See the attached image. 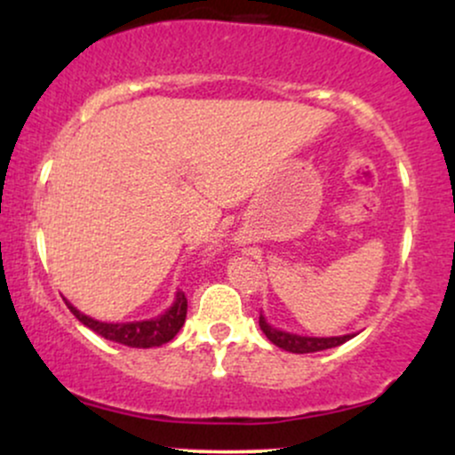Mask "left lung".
<instances>
[{
    "label": "left lung",
    "mask_w": 455,
    "mask_h": 455,
    "mask_svg": "<svg viewBox=\"0 0 455 455\" xmlns=\"http://www.w3.org/2000/svg\"><path fill=\"white\" fill-rule=\"evenodd\" d=\"M259 325L263 329L265 336L269 338V342H274L275 347L284 348L289 353H316L325 351V348L340 347L347 340H351L355 333H348V336H336V338H307V336H297V333H286L280 331V329L271 327L265 316H259Z\"/></svg>",
    "instance_id": "left-lung-1"
}]
</instances>
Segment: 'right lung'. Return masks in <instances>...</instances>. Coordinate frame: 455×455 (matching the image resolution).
<instances>
[{
	"label": "right lung",
	"instance_id": "1",
	"mask_svg": "<svg viewBox=\"0 0 455 455\" xmlns=\"http://www.w3.org/2000/svg\"><path fill=\"white\" fill-rule=\"evenodd\" d=\"M66 306L70 307V312L85 327H90L92 331H96L98 336L107 338V340L124 344V347L132 348H151V347H162V344L171 342L177 336L181 325L186 323V312H188V299L186 295L177 293L173 306L160 315L158 318H149V321H134V323H102L96 318L85 316L83 312H78L70 301H66Z\"/></svg>",
	"mask_w": 455,
	"mask_h": 455
}]
</instances>
